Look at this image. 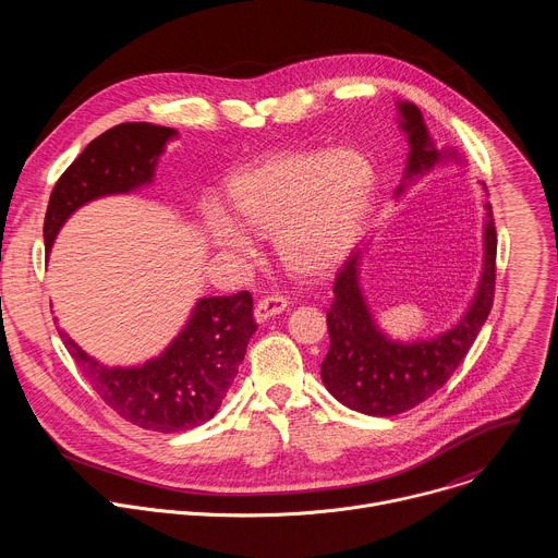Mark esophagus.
Instances as JSON below:
<instances>
[{"label": "esophagus", "instance_id": "obj_1", "mask_svg": "<svg viewBox=\"0 0 558 558\" xmlns=\"http://www.w3.org/2000/svg\"><path fill=\"white\" fill-rule=\"evenodd\" d=\"M284 308H287V300L282 295H269V298H263L256 302L254 317H256V323H267V320H271V317L280 315Z\"/></svg>", "mask_w": 558, "mask_h": 558}]
</instances>
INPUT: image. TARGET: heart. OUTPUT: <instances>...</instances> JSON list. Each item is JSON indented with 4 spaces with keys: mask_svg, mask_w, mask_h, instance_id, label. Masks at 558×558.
<instances>
[{
    "mask_svg": "<svg viewBox=\"0 0 558 558\" xmlns=\"http://www.w3.org/2000/svg\"><path fill=\"white\" fill-rule=\"evenodd\" d=\"M233 218L205 216L216 250L252 260V233L274 235L282 267L300 278L336 271L355 250L375 201V168L353 145L280 151L238 172L227 187Z\"/></svg>",
    "mask_w": 558,
    "mask_h": 558,
    "instance_id": "1",
    "label": "heart"
}]
</instances>
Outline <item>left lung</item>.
Returning <instances> with one entry per match:
<instances>
[{
    "instance_id": "8db88e82",
    "label": "left lung",
    "mask_w": 558,
    "mask_h": 558,
    "mask_svg": "<svg viewBox=\"0 0 558 558\" xmlns=\"http://www.w3.org/2000/svg\"><path fill=\"white\" fill-rule=\"evenodd\" d=\"M395 108L397 125L409 141L407 170L397 198L439 168L465 166L461 149L435 145L415 104L397 101ZM480 183L486 190V183ZM484 263L474 295L450 329L430 338L402 340L379 327L362 287V260L368 245L344 263L333 287L336 300L327 311L331 347L320 373L340 404L373 417L404 413L428 400L463 362L488 320L495 298L497 231L488 201H484Z\"/></svg>"
}]
</instances>
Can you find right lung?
Here are the masks:
<instances>
[{
    "label": "right lung",
    "mask_w": 558,
    "mask_h": 558,
    "mask_svg": "<svg viewBox=\"0 0 558 558\" xmlns=\"http://www.w3.org/2000/svg\"><path fill=\"white\" fill-rule=\"evenodd\" d=\"M177 136L172 128L123 123L88 143L50 194L44 220L48 256L57 233L76 209L149 187L158 158ZM252 308L247 291L198 298L172 342L134 366H108L57 329L76 366L114 413L145 430L181 433L209 422L225 400L258 329Z\"/></svg>",
    "instance_id": "add662e5"
}]
</instances>
